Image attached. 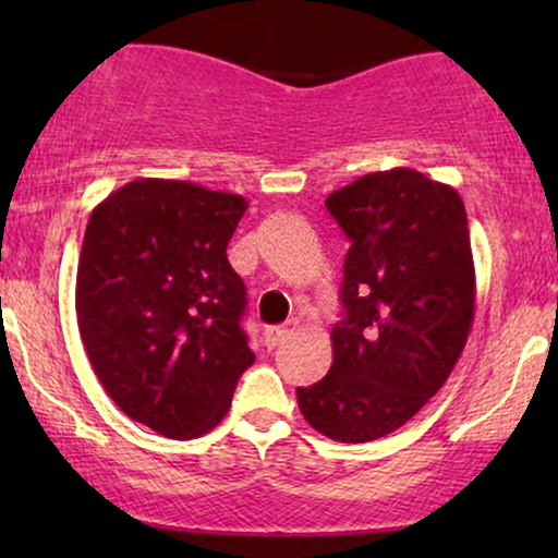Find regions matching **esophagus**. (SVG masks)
Masks as SVG:
<instances>
[{
	"instance_id": "obj_1",
	"label": "esophagus",
	"mask_w": 558,
	"mask_h": 558,
	"mask_svg": "<svg viewBox=\"0 0 558 558\" xmlns=\"http://www.w3.org/2000/svg\"><path fill=\"white\" fill-rule=\"evenodd\" d=\"M293 336V325H278V328H267L265 330V345L267 349H275L286 341V338Z\"/></svg>"
}]
</instances>
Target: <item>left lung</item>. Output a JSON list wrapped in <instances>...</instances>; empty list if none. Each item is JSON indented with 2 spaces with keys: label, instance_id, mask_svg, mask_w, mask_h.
<instances>
[{
  "label": "left lung",
  "instance_id": "8db88e82",
  "mask_svg": "<svg viewBox=\"0 0 558 558\" xmlns=\"http://www.w3.org/2000/svg\"><path fill=\"white\" fill-rule=\"evenodd\" d=\"M325 207L351 241L345 317L330 373L296 388L317 433L367 444L399 430L444 388L475 319V262L462 196L412 168L356 178Z\"/></svg>",
  "mask_w": 558,
  "mask_h": 558
}]
</instances>
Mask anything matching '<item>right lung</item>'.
I'll list each match as a JSON object with an SVG mask.
<instances>
[{"instance_id": "add662e5", "label": "right lung", "mask_w": 558, "mask_h": 558, "mask_svg": "<svg viewBox=\"0 0 558 558\" xmlns=\"http://www.w3.org/2000/svg\"><path fill=\"white\" fill-rule=\"evenodd\" d=\"M248 209L239 194L136 178L94 207L75 275L88 362L131 420L165 438L209 433L254 362L246 288L228 241Z\"/></svg>"}]
</instances>
